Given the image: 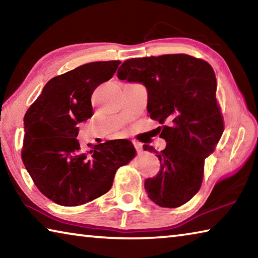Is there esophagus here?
Wrapping results in <instances>:
<instances>
[{"instance_id":"esophagus-1","label":"esophagus","mask_w":258,"mask_h":258,"mask_svg":"<svg viewBox=\"0 0 258 258\" xmlns=\"http://www.w3.org/2000/svg\"><path fill=\"white\" fill-rule=\"evenodd\" d=\"M133 145H134V147H135V149H137V151L138 152H141L142 151V145L140 142H133Z\"/></svg>"}]
</instances>
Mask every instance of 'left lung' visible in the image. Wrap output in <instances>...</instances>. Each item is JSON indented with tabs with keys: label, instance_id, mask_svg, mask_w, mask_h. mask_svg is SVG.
<instances>
[{
	"label": "left lung",
	"instance_id": "left-lung-1",
	"mask_svg": "<svg viewBox=\"0 0 258 258\" xmlns=\"http://www.w3.org/2000/svg\"><path fill=\"white\" fill-rule=\"evenodd\" d=\"M117 76L146 86L148 112L163 124L157 130L167 145L156 151L160 169L145 182L148 197L160 207H180L199 191L205 159L224 131L215 73L205 60L165 54L126 60Z\"/></svg>",
	"mask_w": 258,
	"mask_h": 258
}]
</instances>
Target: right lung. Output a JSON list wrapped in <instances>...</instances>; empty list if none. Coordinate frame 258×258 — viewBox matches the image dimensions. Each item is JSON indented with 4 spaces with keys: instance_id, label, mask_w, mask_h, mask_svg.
<instances>
[{
    "instance_id": "obj_1",
    "label": "right lung",
    "mask_w": 258,
    "mask_h": 258,
    "mask_svg": "<svg viewBox=\"0 0 258 258\" xmlns=\"http://www.w3.org/2000/svg\"><path fill=\"white\" fill-rule=\"evenodd\" d=\"M119 63L97 61L51 78L24 117L23 163L38 190L61 206H80L106 194L117 169L135 156L128 140L83 152L76 139L77 125L93 115V91Z\"/></svg>"
}]
</instances>
